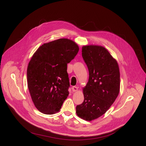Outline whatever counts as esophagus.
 Listing matches in <instances>:
<instances>
[{
  "label": "esophagus",
  "instance_id": "obj_1",
  "mask_svg": "<svg viewBox=\"0 0 146 146\" xmlns=\"http://www.w3.org/2000/svg\"><path fill=\"white\" fill-rule=\"evenodd\" d=\"M72 89L73 92H76L78 90V88L77 86H73Z\"/></svg>",
  "mask_w": 146,
  "mask_h": 146
}]
</instances>
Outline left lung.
I'll return each mask as SVG.
<instances>
[{
  "label": "left lung",
  "mask_w": 146,
  "mask_h": 146,
  "mask_svg": "<svg viewBox=\"0 0 146 146\" xmlns=\"http://www.w3.org/2000/svg\"><path fill=\"white\" fill-rule=\"evenodd\" d=\"M82 57L89 70V80L83 88V102L76 106L80 118L91 121L109 110L120 89L118 64L109 51L101 45L82 47Z\"/></svg>",
  "instance_id": "1"
}]
</instances>
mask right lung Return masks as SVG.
Segmentation results:
<instances>
[{
    "label": "right lung",
    "instance_id": "1",
    "mask_svg": "<svg viewBox=\"0 0 146 146\" xmlns=\"http://www.w3.org/2000/svg\"><path fill=\"white\" fill-rule=\"evenodd\" d=\"M79 50L74 41L60 38L43 44L31 58L28 87L35 106L41 112L52 115L60 111L69 94L67 65Z\"/></svg>",
    "mask_w": 146,
    "mask_h": 146
}]
</instances>
